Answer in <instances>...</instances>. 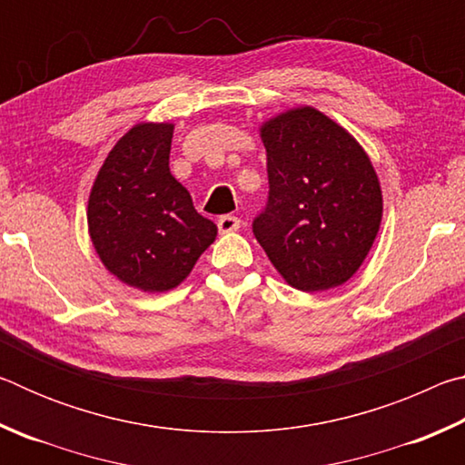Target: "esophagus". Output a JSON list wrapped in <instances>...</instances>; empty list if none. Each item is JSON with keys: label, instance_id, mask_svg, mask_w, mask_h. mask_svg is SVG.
Returning <instances> with one entry per match:
<instances>
[{"label": "esophagus", "instance_id": "34e87169", "mask_svg": "<svg viewBox=\"0 0 465 465\" xmlns=\"http://www.w3.org/2000/svg\"><path fill=\"white\" fill-rule=\"evenodd\" d=\"M217 227H219V232H222V233L238 232L240 227H242V219L233 217V215H223V217H219Z\"/></svg>", "mask_w": 465, "mask_h": 465}]
</instances>
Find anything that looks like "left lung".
<instances>
[{
  "label": "left lung",
  "instance_id": "1",
  "mask_svg": "<svg viewBox=\"0 0 465 465\" xmlns=\"http://www.w3.org/2000/svg\"><path fill=\"white\" fill-rule=\"evenodd\" d=\"M269 203L254 235L287 285H344L371 250L383 215L380 178L349 131L313 106L261 124Z\"/></svg>",
  "mask_w": 465,
  "mask_h": 465
}]
</instances>
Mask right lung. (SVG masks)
<instances>
[{"label": "right lung", "mask_w": 465, "mask_h": 465, "mask_svg": "<svg viewBox=\"0 0 465 465\" xmlns=\"http://www.w3.org/2000/svg\"><path fill=\"white\" fill-rule=\"evenodd\" d=\"M172 135V123L131 127L108 152L88 199V232L102 264L145 293L178 287L217 235L170 174Z\"/></svg>", "instance_id": "right-lung-1"}]
</instances>
